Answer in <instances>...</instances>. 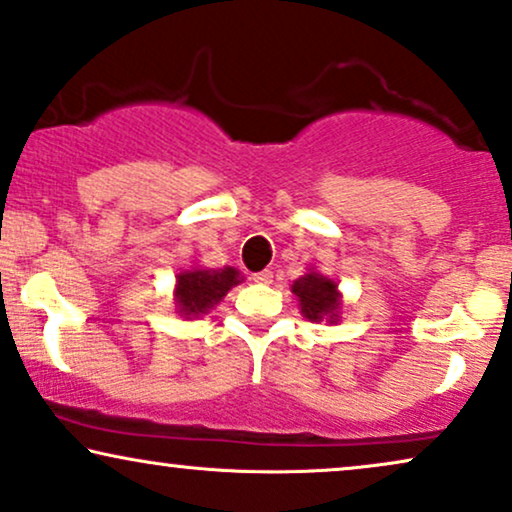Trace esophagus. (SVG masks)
<instances>
[{"mask_svg":"<svg viewBox=\"0 0 512 512\" xmlns=\"http://www.w3.org/2000/svg\"><path fill=\"white\" fill-rule=\"evenodd\" d=\"M254 282H258V284H270V282H272V272H270V270L254 272Z\"/></svg>","mask_w":512,"mask_h":512,"instance_id":"34e87169","label":"esophagus"}]
</instances>
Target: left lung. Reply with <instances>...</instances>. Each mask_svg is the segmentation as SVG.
Here are the masks:
<instances>
[{
  "instance_id": "left-lung-1",
  "label": "left lung",
  "mask_w": 512,
  "mask_h": 512,
  "mask_svg": "<svg viewBox=\"0 0 512 512\" xmlns=\"http://www.w3.org/2000/svg\"><path fill=\"white\" fill-rule=\"evenodd\" d=\"M291 291L298 296L301 303V313L308 320L320 322L327 317L329 322H336L338 317V291L336 284L322 277L320 272H308V275L298 277Z\"/></svg>"
}]
</instances>
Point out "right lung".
I'll list each match as a JSON object with an SVG mask.
<instances>
[{"label":"right lung","instance_id":"right-lung-1","mask_svg":"<svg viewBox=\"0 0 512 512\" xmlns=\"http://www.w3.org/2000/svg\"><path fill=\"white\" fill-rule=\"evenodd\" d=\"M235 268H218V270H185L178 275L176 298L178 308L183 315H204L209 308L221 301V298L237 284Z\"/></svg>","mask_w":512,"mask_h":512}]
</instances>
